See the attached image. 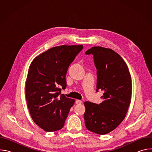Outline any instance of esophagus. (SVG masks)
I'll return each instance as SVG.
<instances>
[{
	"instance_id": "obj_1",
	"label": "esophagus",
	"mask_w": 152,
	"mask_h": 152,
	"mask_svg": "<svg viewBox=\"0 0 152 152\" xmlns=\"http://www.w3.org/2000/svg\"><path fill=\"white\" fill-rule=\"evenodd\" d=\"M82 101L81 100H76V104H81L82 103Z\"/></svg>"
}]
</instances>
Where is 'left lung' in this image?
Returning a JSON list of instances; mask_svg holds the SVG:
<instances>
[{
  "instance_id": "left-lung-1",
  "label": "left lung",
  "mask_w": 152,
  "mask_h": 152,
  "mask_svg": "<svg viewBox=\"0 0 152 152\" xmlns=\"http://www.w3.org/2000/svg\"><path fill=\"white\" fill-rule=\"evenodd\" d=\"M92 54L97 69V90L104 91L99 104L85 102V124L88 131L104 135L114 130L124 120L131 103L132 79L123 58L113 50L93 47L85 52Z\"/></svg>"
}]
</instances>
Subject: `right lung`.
I'll use <instances>...</instances> for the list:
<instances>
[{
  "mask_svg": "<svg viewBox=\"0 0 152 152\" xmlns=\"http://www.w3.org/2000/svg\"><path fill=\"white\" fill-rule=\"evenodd\" d=\"M82 49V45L54 47L31 64L25 86L27 105L34 121L46 132L62 129L74 104V99L61 92L67 86L70 64Z\"/></svg>",
  "mask_w": 152,
  "mask_h": 152,
  "instance_id": "add662e5",
  "label": "right lung"
}]
</instances>
